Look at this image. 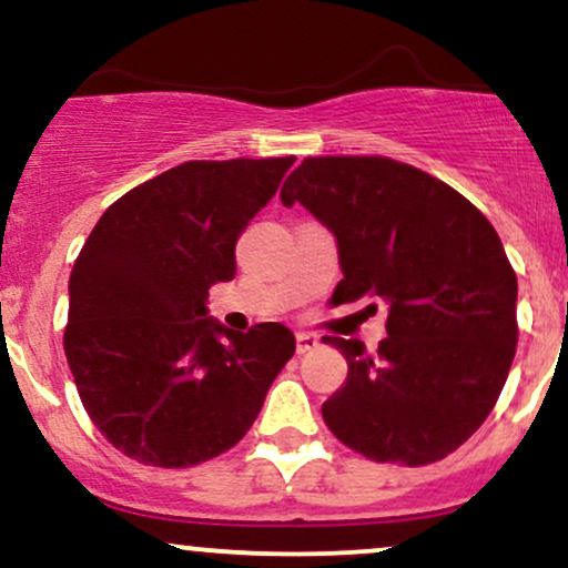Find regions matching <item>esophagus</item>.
I'll list each match as a JSON object with an SVG mask.
<instances>
[{
	"label": "esophagus",
	"mask_w": 568,
	"mask_h": 568,
	"mask_svg": "<svg viewBox=\"0 0 568 568\" xmlns=\"http://www.w3.org/2000/svg\"><path fill=\"white\" fill-rule=\"evenodd\" d=\"M317 347V336L315 334H307V332H298L296 334V351L298 353H310Z\"/></svg>",
	"instance_id": "obj_1"
}]
</instances>
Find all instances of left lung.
<instances>
[{"label":"left lung","instance_id":"1","mask_svg":"<svg viewBox=\"0 0 568 568\" xmlns=\"http://www.w3.org/2000/svg\"><path fill=\"white\" fill-rule=\"evenodd\" d=\"M280 199L334 234L345 274L334 304H388L377 353L323 336L347 361L326 426L379 464L450 456L490 415L515 358L517 277L496 229L447 183L383 155L304 159Z\"/></svg>","mask_w":568,"mask_h":568}]
</instances>
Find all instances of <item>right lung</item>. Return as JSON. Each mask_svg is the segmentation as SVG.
<instances>
[{
	"mask_svg": "<svg viewBox=\"0 0 568 568\" xmlns=\"http://www.w3.org/2000/svg\"><path fill=\"white\" fill-rule=\"evenodd\" d=\"M294 164L185 161L104 210L70 274L64 353L104 439L183 469L234 447L296 351L283 323L232 332L207 291L236 274L234 247Z\"/></svg>",
	"mask_w": 568,
	"mask_h": 568,
	"instance_id": "add662e5",
	"label": "right lung"
}]
</instances>
